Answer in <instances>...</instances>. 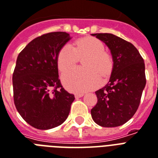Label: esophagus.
Masks as SVG:
<instances>
[{
    "label": "esophagus",
    "mask_w": 158,
    "mask_h": 158,
    "mask_svg": "<svg viewBox=\"0 0 158 158\" xmlns=\"http://www.w3.org/2000/svg\"><path fill=\"white\" fill-rule=\"evenodd\" d=\"M74 96H75V98H81V97H83V96H84V94H74Z\"/></svg>",
    "instance_id": "1"
}]
</instances>
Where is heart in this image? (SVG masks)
<instances>
[{"mask_svg": "<svg viewBox=\"0 0 158 158\" xmlns=\"http://www.w3.org/2000/svg\"><path fill=\"white\" fill-rule=\"evenodd\" d=\"M103 42L94 37H84L74 41L73 46L64 44L59 51L57 64L60 71H65L84 58V68H74L62 75L64 87L72 92H84L96 87L100 82V74L107 76L113 69V59L104 51Z\"/></svg>", "mask_w": 158, "mask_h": 158, "instance_id": "1", "label": "heart"}]
</instances>
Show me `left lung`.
<instances>
[{
	"label": "left lung",
	"mask_w": 158,
	"mask_h": 158,
	"mask_svg": "<svg viewBox=\"0 0 158 158\" xmlns=\"http://www.w3.org/2000/svg\"><path fill=\"white\" fill-rule=\"evenodd\" d=\"M110 50L114 65L109 81L97 90L96 105L91 109L93 120L104 127L121 126L135 114L146 85L145 64L130 42L113 34H92Z\"/></svg>",
	"instance_id": "1"
}]
</instances>
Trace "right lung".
I'll return each instance as SVG.
<instances>
[{
  "label": "right lung",
  "instance_id": "add662e5",
  "mask_svg": "<svg viewBox=\"0 0 158 158\" xmlns=\"http://www.w3.org/2000/svg\"><path fill=\"white\" fill-rule=\"evenodd\" d=\"M66 32H51L34 39L19 54L12 76L14 103L27 123L46 130L68 118L74 95L59 79L57 57L70 40Z\"/></svg>",
  "mask_w": 158,
  "mask_h": 158
}]
</instances>
